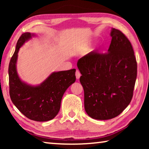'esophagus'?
Listing matches in <instances>:
<instances>
[{
  "label": "esophagus",
  "instance_id": "esophagus-1",
  "mask_svg": "<svg viewBox=\"0 0 149 149\" xmlns=\"http://www.w3.org/2000/svg\"><path fill=\"white\" fill-rule=\"evenodd\" d=\"M75 76H76V79H79L81 77V74L79 70H76V72H75Z\"/></svg>",
  "mask_w": 149,
  "mask_h": 149
}]
</instances>
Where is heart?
Segmentation results:
<instances>
[{"instance_id": "heart-1", "label": "heart", "mask_w": 149, "mask_h": 149, "mask_svg": "<svg viewBox=\"0 0 149 149\" xmlns=\"http://www.w3.org/2000/svg\"><path fill=\"white\" fill-rule=\"evenodd\" d=\"M90 47H91V43H90L89 42H85V43L82 44L79 47V49H78V50H79V51L81 52H85V51H87V50H88L89 49Z\"/></svg>"}]
</instances>
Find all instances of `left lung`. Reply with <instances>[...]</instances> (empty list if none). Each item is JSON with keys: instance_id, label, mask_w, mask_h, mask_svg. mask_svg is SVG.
Listing matches in <instances>:
<instances>
[{"instance_id": "obj_1", "label": "left lung", "mask_w": 149, "mask_h": 149, "mask_svg": "<svg viewBox=\"0 0 149 149\" xmlns=\"http://www.w3.org/2000/svg\"><path fill=\"white\" fill-rule=\"evenodd\" d=\"M110 36L108 53L91 52L77 62L85 110L95 120H110L120 114L132 100L137 78V61L130 41L114 28Z\"/></svg>"}]
</instances>
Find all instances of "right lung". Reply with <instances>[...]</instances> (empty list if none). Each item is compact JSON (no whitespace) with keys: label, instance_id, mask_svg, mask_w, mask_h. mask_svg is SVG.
<instances>
[{"label":"right lung","instance_id":"obj_1","mask_svg":"<svg viewBox=\"0 0 149 149\" xmlns=\"http://www.w3.org/2000/svg\"><path fill=\"white\" fill-rule=\"evenodd\" d=\"M35 34L26 32L21 35L8 67L10 96L13 104L25 116L37 122L53 119L58 113L63 95L75 81V69L54 72L37 85L22 81L17 72L19 48Z\"/></svg>","mask_w":149,"mask_h":149}]
</instances>
